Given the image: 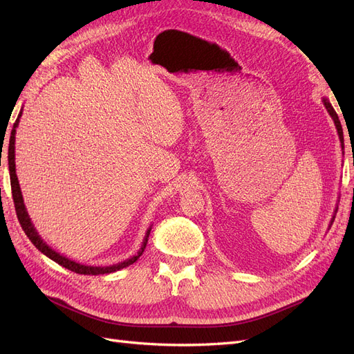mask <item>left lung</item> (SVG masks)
<instances>
[{
  "instance_id": "obj_1",
  "label": "left lung",
  "mask_w": 354,
  "mask_h": 354,
  "mask_svg": "<svg viewBox=\"0 0 354 354\" xmlns=\"http://www.w3.org/2000/svg\"><path fill=\"white\" fill-rule=\"evenodd\" d=\"M322 102H324V104H325V108H326L328 113L330 115V118H332V121H334V124H335V128H337V133H338V137H339V143H341V147H342V149H344V136H342V127H341V122H339V120H338V115H337L335 109H334V108H332V104L329 103V100H328L326 97H324V99H322ZM337 209H338V207H335V211H334V216H332V218H330V223H329V227L332 226V223H334V220H335V214H337Z\"/></svg>"
}]
</instances>
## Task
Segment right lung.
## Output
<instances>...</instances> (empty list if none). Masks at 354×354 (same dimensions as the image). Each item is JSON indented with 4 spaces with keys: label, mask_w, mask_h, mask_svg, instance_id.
<instances>
[{
    "label": "right lung",
    "mask_w": 354,
    "mask_h": 354,
    "mask_svg": "<svg viewBox=\"0 0 354 354\" xmlns=\"http://www.w3.org/2000/svg\"><path fill=\"white\" fill-rule=\"evenodd\" d=\"M20 116H22V111L19 112V116L16 122L13 124L12 128V134H10V143H8V169H10V183H12V194H13V201H15V208H16V214H17V218L20 226H22L24 232L26 233V236L29 238V241L35 245V248L38 251H41L44 255H47L48 259H51L53 261H56L57 264H60L62 267H65V269L75 272L78 274H106V273H113L116 270H121L124 267L130 266L133 263H136L138 259H140V255L143 254L146 245H147V239H149V234H151L152 226L146 230L145 234V239L142 242L140 250L137 251L136 255L130 257V259H127L125 261H121L118 264L113 266H106V267H100V266H85L81 263L73 261L71 259H66L65 255H60L59 252H56L55 250L48 246L44 241L41 239V236L38 234L37 229L34 224H32L30 218H29V214L26 211L25 207V202H24V196H22V190H20L19 186V180L16 176V162H15V143H16V128L19 125L20 121Z\"/></svg>",
    "instance_id": "obj_1"
}]
</instances>
